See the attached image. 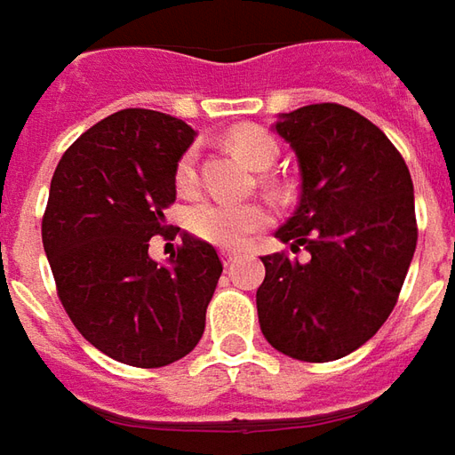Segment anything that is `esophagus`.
Segmentation results:
<instances>
[{"instance_id": "esophagus-1", "label": "esophagus", "mask_w": 455, "mask_h": 455, "mask_svg": "<svg viewBox=\"0 0 455 455\" xmlns=\"http://www.w3.org/2000/svg\"><path fill=\"white\" fill-rule=\"evenodd\" d=\"M237 258H240V250H220V259L225 265H233Z\"/></svg>"}]
</instances>
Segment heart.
I'll use <instances>...</instances> for the list:
<instances>
[{
  "label": "heart",
  "mask_w": 455,
  "mask_h": 455,
  "mask_svg": "<svg viewBox=\"0 0 455 455\" xmlns=\"http://www.w3.org/2000/svg\"><path fill=\"white\" fill-rule=\"evenodd\" d=\"M230 143L237 150V156L255 171H267L280 156L277 143L262 131H237L230 138ZM196 183L197 156L196 150H186L175 165V186L180 190H190ZM269 212L258 203H233L220 197L200 200L188 210V228L205 243L220 247L243 245L250 235L265 228Z\"/></svg>",
  "instance_id": "obj_1"
}]
</instances>
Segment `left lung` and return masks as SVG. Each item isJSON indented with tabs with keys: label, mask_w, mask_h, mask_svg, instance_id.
<instances>
[{
	"label": "left lung",
	"mask_w": 455,
	"mask_h": 455,
	"mask_svg": "<svg viewBox=\"0 0 455 455\" xmlns=\"http://www.w3.org/2000/svg\"><path fill=\"white\" fill-rule=\"evenodd\" d=\"M272 131L299 165V203L277 230L292 252L262 258L258 317L265 339L299 362H334L389 319L416 250L413 183L371 121L339 103L280 114Z\"/></svg>",
	"instance_id": "left-lung-1"
}]
</instances>
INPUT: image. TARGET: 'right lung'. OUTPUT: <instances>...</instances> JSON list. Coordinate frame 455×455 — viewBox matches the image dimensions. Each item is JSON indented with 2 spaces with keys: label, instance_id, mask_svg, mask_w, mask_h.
<instances>
[{
  "label": "right lung",
  "instance_id": "add662e5",
  "mask_svg": "<svg viewBox=\"0 0 455 455\" xmlns=\"http://www.w3.org/2000/svg\"><path fill=\"white\" fill-rule=\"evenodd\" d=\"M193 138L175 116L126 108L78 138L52 178L42 240L59 299L84 339L121 364H173L205 331L222 275L215 247L183 233L165 265L148 255Z\"/></svg>",
  "mask_w": 455,
  "mask_h": 455
}]
</instances>
